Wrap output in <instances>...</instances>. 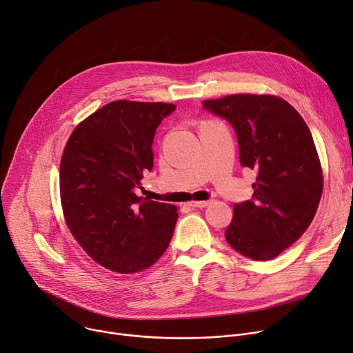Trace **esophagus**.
Segmentation results:
<instances>
[{
  "label": "esophagus",
  "mask_w": 353,
  "mask_h": 353,
  "mask_svg": "<svg viewBox=\"0 0 353 353\" xmlns=\"http://www.w3.org/2000/svg\"><path fill=\"white\" fill-rule=\"evenodd\" d=\"M212 203V201H201V202H191L189 203V206H192V208H206V206H209Z\"/></svg>",
  "instance_id": "34e87169"
}]
</instances>
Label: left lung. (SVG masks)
Wrapping results in <instances>:
<instances>
[{
  "label": "left lung",
  "instance_id": "left-lung-1",
  "mask_svg": "<svg viewBox=\"0 0 353 353\" xmlns=\"http://www.w3.org/2000/svg\"><path fill=\"white\" fill-rule=\"evenodd\" d=\"M233 127L240 165L257 171L253 196L236 203L225 232L241 256L277 257L311 225L322 194V170L311 131L285 100L232 94L202 101Z\"/></svg>",
  "mask_w": 353,
  "mask_h": 353
}]
</instances>
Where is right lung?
I'll return each instance as SVG.
<instances>
[{"instance_id": "add662e5", "label": "right lung", "mask_w": 353, "mask_h": 353, "mask_svg": "<svg viewBox=\"0 0 353 353\" xmlns=\"http://www.w3.org/2000/svg\"><path fill=\"white\" fill-rule=\"evenodd\" d=\"M170 103L117 100L72 132L61 161V201L73 237L100 265L121 274L152 265L170 245L176 206L137 196L152 171L157 127Z\"/></svg>"}]
</instances>
